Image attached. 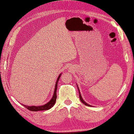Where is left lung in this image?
I'll return each instance as SVG.
<instances>
[{
    "mask_svg": "<svg viewBox=\"0 0 134 134\" xmlns=\"http://www.w3.org/2000/svg\"><path fill=\"white\" fill-rule=\"evenodd\" d=\"M78 90H79V88H78ZM79 98H80V101H81V102H82L83 103H84V104H85V105H86V106H91L89 105V104H88V103H86L84 101V100L83 99L82 97H81V95H80V93L79 90Z\"/></svg>",
    "mask_w": 134,
    "mask_h": 134,
    "instance_id": "1",
    "label": "left lung"
}]
</instances>
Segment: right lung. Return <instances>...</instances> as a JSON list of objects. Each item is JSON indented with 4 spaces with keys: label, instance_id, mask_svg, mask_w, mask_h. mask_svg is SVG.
<instances>
[{
    "label": "right lung",
    "instance_id": "1",
    "mask_svg": "<svg viewBox=\"0 0 134 134\" xmlns=\"http://www.w3.org/2000/svg\"><path fill=\"white\" fill-rule=\"evenodd\" d=\"M61 74H60V75L58 77L56 83L55 84V91H54V95L53 96V98H51V100L47 103H46L45 104L42 106H28L26 105H24L22 104L23 106H25V107H26V108H27L28 110H31V111H39V110H48L50 108H51L52 107H53L56 102V97H57V95H56V91H57V83L58 81H59V80L61 77Z\"/></svg>",
    "mask_w": 134,
    "mask_h": 134
}]
</instances>
